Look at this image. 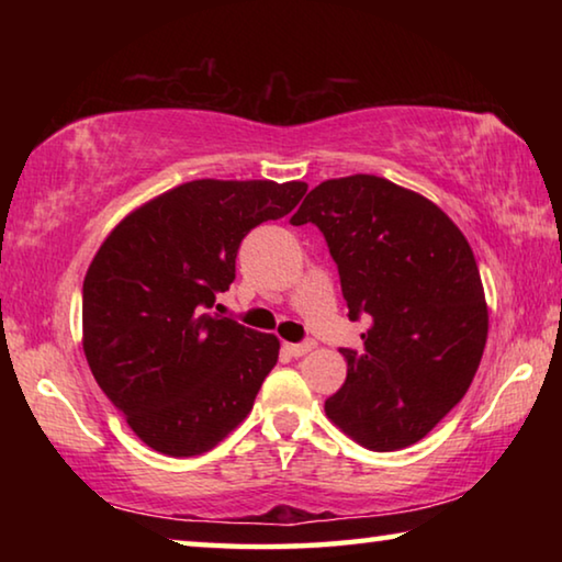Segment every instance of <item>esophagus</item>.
Returning <instances> with one entry per match:
<instances>
[{
	"mask_svg": "<svg viewBox=\"0 0 562 562\" xmlns=\"http://www.w3.org/2000/svg\"><path fill=\"white\" fill-rule=\"evenodd\" d=\"M317 345L312 339H307V341H302V345H284V349L290 351L292 357H304V355H310L312 349H315Z\"/></svg>",
	"mask_w": 562,
	"mask_h": 562,
	"instance_id": "1",
	"label": "esophagus"
}]
</instances>
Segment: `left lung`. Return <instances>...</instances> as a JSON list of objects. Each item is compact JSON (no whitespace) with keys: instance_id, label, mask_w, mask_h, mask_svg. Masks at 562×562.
<instances>
[{"instance_id":"left-lung-1","label":"left lung","mask_w":562,"mask_h":562,"mask_svg":"<svg viewBox=\"0 0 562 562\" xmlns=\"http://www.w3.org/2000/svg\"><path fill=\"white\" fill-rule=\"evenodd\" d=\"M292 223L325 233L349 319H372L359 351L341 349L347 379L327 418L372 451L424 439L469 392L486 349L469 240L429 198L367 173L319 183Z\"/></svg>"}]
</instances>
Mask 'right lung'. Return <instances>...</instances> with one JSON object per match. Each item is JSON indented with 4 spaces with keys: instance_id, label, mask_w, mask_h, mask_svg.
I'll use <instances>...</instances> for the list:
<instances>
[{
    "instance_id": "add662e5",
    "label": "right lung",
    "mask_w": 562,
    "mask_h": 562,
    "mask_svg": "<svg viewBox=\"0 0 562 562\" xmlns=\"http://www.w3.org/2000/svg\"><path fill=\"white\" fill-rule=\"evenodd\" d=\"M307 193L290 180H190L113 227L83 278V355L113 406L158 453L201 456L252 412L280 339L211 312L255 225Z\"/></svg>"
}]
</instances>
